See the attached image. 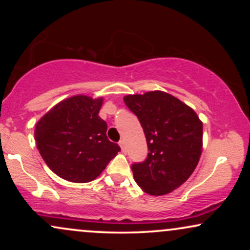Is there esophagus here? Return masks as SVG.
<instances>
[{
  "label": "esophagus",
  "instance_id": "esophagus-1",
  "mask_svg": "<svg viewBox=\"0 0 250 250\" xmlns=\"http://www.w3.org/2000/svg\"><path fill=\"white\" fill-rule=\"evenodd\" d=\"M119 145H120V147H121L122 151H125V140H121V141L119 142Z\"/></svg>",
  "mask_w": 250,
  "mask_h": 250
}]
</instances>
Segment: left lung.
Returning a JSON list of instances; mask_svg holds the SVG:
<instances>
[{
  "label": "left lung",
  "instance_id": "obj_1",
  "mask_svg": "<svg viewBox=\"0 0 250 250\" xmlns=\"http://www.w3.org/2000/svg\"><path fill=\"white\" fill-rule=\"evenodd\" d=\"M125 105L141 123L147 159L131 165L134 179L146 193L165 195L189 179L202 151V122L196 113L163 91L127 95Z\"/></svg>",
  "mask_w": 250,
  "mask_h": 250
}]
</instances>
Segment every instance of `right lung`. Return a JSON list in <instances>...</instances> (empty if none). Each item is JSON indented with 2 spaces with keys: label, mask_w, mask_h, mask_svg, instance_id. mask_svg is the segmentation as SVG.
<instances>
[{
  "label": "right lung",
  "mask_w": 250,
  "mask_h": 250,
  "mask_svg": "<svg viewBox=\"0 0 250 250\" xmlns=\"http://www.w3.org/2000/svg\"><path fill=\"white\" fill-rule=\"evenodd\" d=\"M102 101L84 95L69 97L37 122V149L62 179L76 183L95 180L121 150L108 140L107 122L99 116Z\"/></svg>",
  "instance_id": "right-lung-1"
}]
</instances>
